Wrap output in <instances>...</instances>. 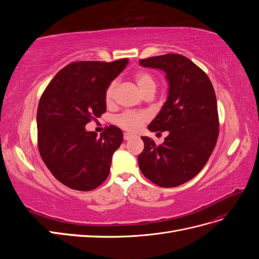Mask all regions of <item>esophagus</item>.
<instances>
[{
    "label": "esophagus",
    "instance_id": "1",
    "mask_svg": "<svg viewBox=\"0 0 259 259\" xmlns=\"http://www.w3.org/2000/svg\"><path fill=\"white\" fill-rule=\"evenodd\" d=\"M135 135L134 134H131V133H124V139L125 140H130L132 138H134Z\"/></svg>",
    "mask_w": 259,
    "mask_h": 259
}]
</instances>
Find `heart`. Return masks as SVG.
I'll list each match as a JSON object with an SVG mask.
<instances>
[{"mask_svg": "<svg viewBox=\"0 0 259 259\" xmlns=\"http://www.w3.org/2000/svg\"><path fill=\"white\" fill-rule=\"evenodd\" d=\"M135 82L140 93L145 96L148 93H154L156 89V80L155 77L148 71H139L135 74ZM116 83L112 82L108 86L105 93V101L108 106L112 105L114 95H115ZM146 117L144 114L126 112L119 115L115 119L116 124L120 127L126 131H137L144 124Z\"/></svg>", "mask_w": 259, "mask_h": 259, "instance_id": "obj_1", "label": "heart"}]
</instances>
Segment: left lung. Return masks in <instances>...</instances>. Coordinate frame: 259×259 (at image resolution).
<instances>
[{"mask_svg": "<svg viewBox=\"0 0 259 259\" xmlns=\"http://www.w3.org/2000/svg\"><path fill=\"white\" fill-rule=\"evenodd\" d=\"M139 65L162 70L168 84L167 99L148 126L151 132L168 131V136L160 146L142 137L145 148L138 155L139 168L160 187L180 186L199 174L216 146L215 91L206 73L183 55L140 59Z\"/></svg>", "mask_w": 259, "mask_h": 259, "instance_id": "1", "label": "left lung"}]
</instances>
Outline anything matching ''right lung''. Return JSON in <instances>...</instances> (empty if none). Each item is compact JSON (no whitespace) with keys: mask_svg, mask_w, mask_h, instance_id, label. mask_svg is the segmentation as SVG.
Listing matches in <instances>:
<instances>
[{"mask_svg":"<svg viewBox=\"0 0 259 259\" xmlns=\"http://www.w3.org/2000/svg\"><path fill=\"white\" fill-rule=\"evenodd\" d=\"M127 64L128 59L72 62L54 76L40 99L38 151L54 177L71 189H95L110 173L122 131L111 125L97 138L85 125L106 112L105 93Z\"/></svg>","mask_w":259,"mask_h":259,"instance_id":"right-lung-1","label":"right lung"}]
</instances>
